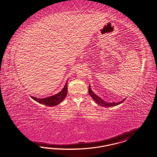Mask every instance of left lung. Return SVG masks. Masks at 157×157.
<instances>
[{
	"mask_svg": "<svg viewBox=\"0 0 157 157\" xmlns=\"http://www.w3.org/2000/svg\"><path fill=\"white\" fill-rule=\"evenodd\" d=\"M89 94L90 95L93 99V100L95 102H96L99 105L103 106V107H112V106L118 105H120L121 103H122V102H124L126 99V98H125L124 99H123V100H122L120 102L107 103L106 101H103L101 98L98 97L97 95L94 93L93 91L91 90L90 85H89Z\"/></svg>",
	"mask_w": 157,
	"mask_h": 157,
	"instance_id": "left-lung-1",
	"label": "left lung"
}]
</instances>
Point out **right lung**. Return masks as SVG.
<instances>
[{
    "instance_id": "right-lung-1",
    "label": "right lung",
    "mask_w": 157,
    "mask_h": 157,
    "mask_svg": "<svg viewBox=\"0 0 157 157\" xmlns=\"http://www.w3.org/2000/svg\"><path fill=\"white\" fill-rule=\"evenodd\" d=\"M67 81L64 85L63 89L59 93L55 94L54 95H52L50 97H48L42 99L34 97L33 96H31V98L36 102L44 105L46 106H56L58 104H59L60 102H62L64 99L66 97V95L67 94Z\"/></svg>"
}]
</instances>
